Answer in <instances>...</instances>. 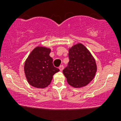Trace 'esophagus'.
<instances>
[{"mask_svg":"<svg viewBox=\"0 0 121 121\" xmlns=\"http://www.w3.org/2000/svg\"><path fill=\"white\" fill-rule=\"evenodd\" d=\"M59 69L60 70V71H62L63 70V69H64V66H63V65H60V66L59 67Z\"/></svg>","mask_w":121,"mask_h":121,"instance_id":"obj_1","label":"esophagus"}]
</instances>
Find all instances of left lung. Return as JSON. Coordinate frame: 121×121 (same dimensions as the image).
<instances>
[{
	"label": "left lung",
	"instance_id": "1",
	"mask_svg": "<svg viewBox=\"0 0 121 121\" xmlns=\"http://www.w3.org/2000/svg\"><path fill=\"white\" fill-rule=\"evenodd\" d=\"M69 63L63 73L67 82L74 88L88 85L95 76L97 64L91 52L82 44H74L68 49Z\"/></svg>",
	"mask_w": 121,
	"mask_h": 121
}]
</instances>
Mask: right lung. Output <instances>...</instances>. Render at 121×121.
<instances>
[{"instance_id": "obj_1", "label": "right lung", "mask_w": 121, "mask_h": 121, "mask_svg": "<svg viewBox=\"0 0 121 121\" xmlns=\"http://www.w3.org/2000/svg\"><path fill=\"white\" fill-rule=\"evenodd\" d=\"M51 49L37 46L26 60L24 71L28 83L37 88H44L50 85L54 74L60 71L53 65L50 56Z\"/></svg>"}]
</instances>
